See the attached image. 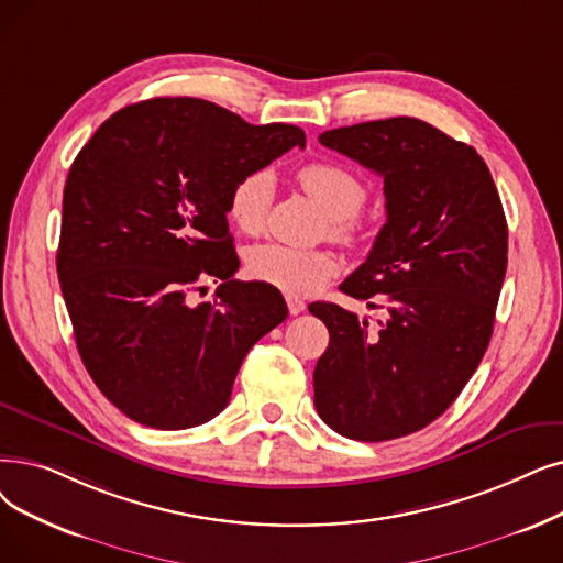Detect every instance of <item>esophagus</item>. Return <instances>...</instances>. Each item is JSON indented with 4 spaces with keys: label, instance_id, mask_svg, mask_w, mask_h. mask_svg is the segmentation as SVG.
<instances>
[{
    "label": "esophagus",
    "instance_id": "1",
    "mask_svg": "<svg viewBox=\"0 0 563 563\" xmlns=\"http://www.w3.org/2000/svg\"><path fill=\"white\" fill-rule=\"evenodd\" d=\"M287 308H289V314H301L306 310V303L297 297H287Z\"/></svg>",
    "mask_w": 563,
    "mask_h": 563
}]
</instances>
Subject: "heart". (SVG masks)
<instances>
[{
	"label": "heart",
	"mask_w": 563,
	"mask_h": 563,
	"mask_svg": "<svg viewBox=\"0 0 563 563\" xmlns=\"http://www.w3.org/2000/svg\"><path fill=\"white\" fill-rule=\"evenodd\" d=\"M297 184L327 216V234L338 243H354L361 234L356 213L368 190L363 181L331 161H312L297 169ZM274 200V179L266 169L243 175L228 195V218L243 234H260L266 225L268 207ZM249 274L289 297H306L322 289L338 272L335 260L327 251H301L283 243H262L246 255Z\"/></svg>",
	"instance_id": "1"
}]
</instances>
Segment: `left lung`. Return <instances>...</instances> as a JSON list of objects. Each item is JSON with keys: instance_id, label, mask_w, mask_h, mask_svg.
I'll return each mask as SVG.
<instances>
[{"instance_id": "8db88e82", "label": "left lung", "mask_w": 563, "mask_h": 563, "mask_svg": "<svg viewBox=\"0 0 563 563\" xmlns=\"http://www.w3.org/2000/svg\"><path fill=\"white\" fill-rule=\"evenodd\" d=\"M320 142L384 179L386 223L340 285L384 320L310 303L329 329L314 407L342 437L386 442L442 417L476 373L506 276V216L474 146L421 119L365 121Z\"/></svg>"}]
</instances>
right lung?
<instances>
[{
  "label": "right lung",
  "instance_id": "add662e5",
  "mask_svg": "<svg viewBox=\"0 0 563 563\" xmlns=\"http://www.w3.org/2000/svg\"><path fill=\"white\" fill-rule=\"evenodd\" d=\"M291 146H306L299 126H253L181 96L121 108L73 161L57 276L85 368L129 419L207 423L249 350L287 317L276 287L232 278L228 195ZM207 277L222 285L195 305Z\"/></svg>",
  "mask_w": 563,
  "mask_h": 563
}]
</instances>
